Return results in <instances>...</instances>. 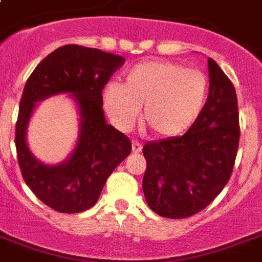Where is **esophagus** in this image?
I'll list each match as a JSON object with an SVG mask.
<instances>
[{"label": "esophagus", "instance_id": "34e87169", "mask_svg": "<svg viewBox=\"0 0 262 262\" xmlns=\"http://www.w3.org/2000/svg\"><path fill=\"white\" fill-rule=\"evenodd\" d=\"M141 149H143V145H141V143H140V141H137V140H135V141L132 143V152H133V154H140V152H141Z\"/></svg>", "mask_w": 262, "mask_h": 262}]
</instances>
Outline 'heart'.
<instances>
[{"label": "heart", "mask_w": 262, "mask_h": 262, "mask_svg": "<svg viewBox=\"0 0 262 262\" xmlns=\"http://www.w3.org/2000/svg\"><path fill=\"white\" fill-rule=\"evenodd\" d=\"M208 80L203 72L171 61H147L132 67L123 84L103 90V107L121 130L130 129L140 114L144 130L159 139L189 129L207 99Z\"/></svg>", "instance_id": "heart-1"}]
</instances>
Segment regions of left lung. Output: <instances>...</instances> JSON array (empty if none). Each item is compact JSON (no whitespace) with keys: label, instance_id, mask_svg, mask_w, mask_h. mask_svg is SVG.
I'll use <instances>...</instances> for the list:
<instances>
[{"label":"left lung","instance_id":"obj_1","mask_svg":"<svg viewBox=\"0 0 262 262\" xmlns=\"http://www.w3.org/2000/svg\"><path fill=\"white\" fill-rule=\"evenodd\" d=\"M208 71V99L189 130L143 148L144 195L152 211L168 219L203 211L227 185L235 163L241 133L235 88L212 58Z\"/></svg>","mask_w":262,"mask_h":262}]
</instances>
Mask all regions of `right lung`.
<instances>
[{"label":"right lung","mask_w":262,"mask_h":262,"mask_svg":"<svg viewBox=\"0 0 262 262\" xmlns=\"http://www.w3.org/2000/svg\"><path fill=\"white\" fill-rule=\"evenodd\" d=\"M125 58L98 49L67 45L35 68L26 83L16 122V151L23 179L47 207L79 213L96 204L107 178L129 156L130 140L106 123L102 91ZM58 93H71L80 111L79 140L63 164H40L28 149L26 126L34 104Z\"/></svg>","instance_id":"add662e5"}]
</instances>
